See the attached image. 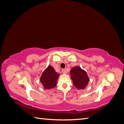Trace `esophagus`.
Returning <instances> with one entry per match:
<instances>
[{
  "mask_svg": "<svg viewBox=\"0 0 124 124\" xmlns=\"http://www.w3.org/2000/svg\"><path fill=\"white\" fill-rule=\"evenodd\" d=\"M62 73H63V74H66V73H67V72H66V70H65V69H62Z\"/></svg>",
  "mask_w": 124,
  "mask_h": 124,
  "instance_id": "1",
  "label": "esophagus"
}]
</instances>
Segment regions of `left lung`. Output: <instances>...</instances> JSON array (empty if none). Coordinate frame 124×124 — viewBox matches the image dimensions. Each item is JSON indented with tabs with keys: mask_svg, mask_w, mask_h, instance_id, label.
<instances>
[{
	"mask_svg": "<svg viewBox=\"0 0 124 124\" xmlns=\"http://www.w3.org/2000/svg\"><path fill=\"white\" fill-rule=\"evenodd\" d=\"M70 73L73 85L77 89H84L87 86L89 78L85 70L76 66L70 70Z\"/></svg>",
	"mask_w": 124,
	"mask_h": 124,
	"instance_id": "1",
	"label": "left lung"
}]
</instances>
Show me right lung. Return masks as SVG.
Here are the masks:
<instances>
[{
  "mask_svg": "<svg viewBox=\"0 0 124 124\" xmlns=\"http://www.w3.org/2000/svg\"><path fill=\"white\" fill-rule=\"evenodd\" d=\"M59 76V74L56 72L53 67L48 66L43 71L40 80L44 89H50L57 85L56 83Z\"/></svg>",
  "mask_w": 124,
  "mask_h": 124,
  "instance_id": "right-lung-1",
  "label": "right lung"
}]
</instances>
